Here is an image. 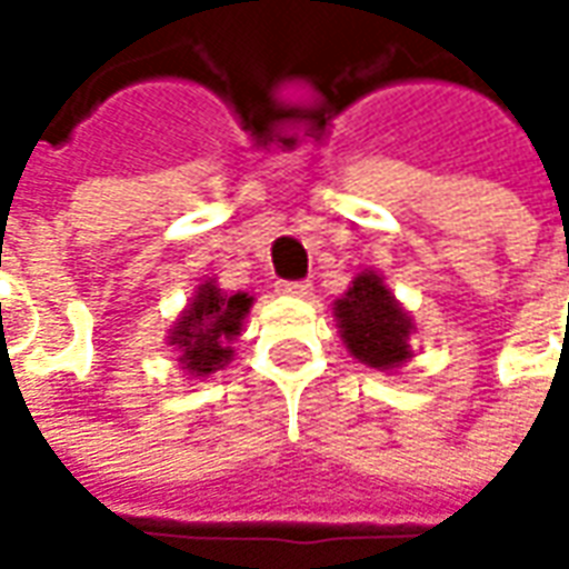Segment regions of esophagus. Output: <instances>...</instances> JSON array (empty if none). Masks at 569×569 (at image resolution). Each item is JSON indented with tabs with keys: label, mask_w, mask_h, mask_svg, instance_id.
<instances>
[{
	"label": "esophagus",
	"mask_w": 569,
	"mask_h": 569,
	"mask_svg": "<svg viewBox=\"0 0 569 569\" xmlns=\"http://www.w3.org/2000/svg\"><path fill=\"white\" fill-rule=\"evenodd\" d=\"M310 289H313L310 283H277V292L289 298H308Z\"/></svg>",
	"instance_id": "esophagus-1"
}]
</instances>
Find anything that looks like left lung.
<instances>
[{"mask_svg": "<svg viewBox=\"0 0 569 569\" xmlns=\"http://www.w3.org/2000/svg\"><path fill=\"white\" fill-rule=\"evenodd\" d=\"M335 322L350 357L378 371H399L411 362L418 326L378 271H359L345 296L335 298Z\"/></svg>", "mask_w": 569, "mask_h": 569, "instance_id": "8db88e82", "label": "left lung"}]
</instances>
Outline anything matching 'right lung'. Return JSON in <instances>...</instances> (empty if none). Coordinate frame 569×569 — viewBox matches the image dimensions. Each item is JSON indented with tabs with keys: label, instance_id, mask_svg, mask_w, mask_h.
<instances>
[{
	"label": "right lung",
	"instance_id": "add662e5",
	"mask_svg": "<svg viewBox=\"0 0 569 569\" xmlns=\"http://www.w3.org/2000/svg\"><path fill=\"white\" fill-rule=\"evenodd\" d=\"M256 298L249 292H224L216 277L203 280L179 313L167 345L176 350V362L191 381L210 378L234 359V341L243 332L249 308Z\"/></svg>",
	"mask_w": 569,
	"mask_h": 569
}]
</instances>
